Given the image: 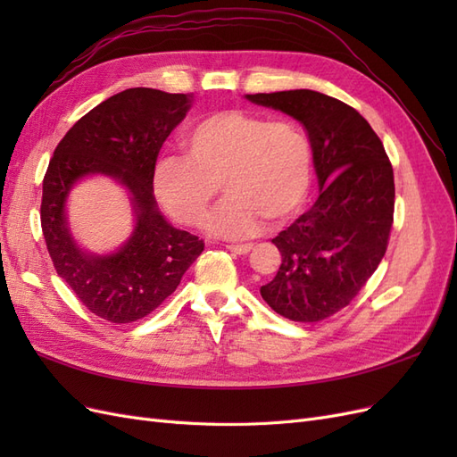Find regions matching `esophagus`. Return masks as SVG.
I'll return each instance as SVG.
<instances>
[{"instance_id": "esophagus-1", "label": "esophagus", "mask_w": 457, "mask_h": 457, "mask_svg": "<svg viewBox=\"0 0 457 457\" xmlns=\"http://www.w3.org/2000/svg\"><path fill=\"white\" fill-rule=\"evenodd\" d=\"M227 250L228 252H232V253H238V255H245V253H250L252 250H253V245L252 244H230V245H227Z\"/></svg>"}]
</instances>
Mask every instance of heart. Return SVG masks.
I'll list each match as a JSON object with an SVG mask.
<instances>
[{
	"label": "heart",
	"mask_w": 457,
	"mask_h": 457,
	"mask_svg": "<svg viewBox=\"0 0 457 457\" xmlns=\"http://www.w3.org/2000/svg\"><path fill=\"white\" fill-rule=\"evenodd\" d=\"M187 156L154 163L156 198L179 223L202 227L223 183L227 200L210 220L217 237L250 238L265 227L287 223L311 188L312 150L307 135L289 120L219 110L183 133Z\"/></svg>",
	"instance_id": "b5f03b06"
}]
</instances>
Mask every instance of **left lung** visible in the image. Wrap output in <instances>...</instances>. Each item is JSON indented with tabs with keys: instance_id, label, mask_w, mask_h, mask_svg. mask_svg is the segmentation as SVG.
Instances as JSON below:
<instances>
[{
	"instance_id": "obj_1",
	"label": "left lung",
	"mask_w": 457,
	"mask_h": 457,
	"mask_svg": "<svg viewBox=\"0 0 457 457\" xmlns=\"http://www.w3.org/2000/svg\"><path fill=\"white\" fill-rule=\"evenodd\" d=\"M245 99L303 123L320 187L311 210L272 238L282 265L261 297L294 322L324 320L349 305L386 252L393 165L370 123L334 96L294 89Z\"/></svg>"
}]
</instances>
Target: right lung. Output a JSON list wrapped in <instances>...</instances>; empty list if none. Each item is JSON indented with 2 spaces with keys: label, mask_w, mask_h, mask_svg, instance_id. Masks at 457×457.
<instances>
[{
  "label": "right lung",
  "mask_w": 457,
  "mask_h": 457,
  "mask_svg": "<svg viewBox=\"0 0 457 457\" xmlns=\"http://www.w3.org/2000/svg\"><path fill=\"white\" fill-rule=\"evenodd\" d=\"M192 99V93L126 89L79 118L53 152L39 212L47 252L76 297L108 322H135L158 309L204 252L198 237L171 227L158 212L152 187L158 152ZM96 172L116 178L136 212L130 240L108 256L81 251L63 212L71 187Z\"/></svg>",
  "instance_id": "right-lung-1"
}]
</instances>
